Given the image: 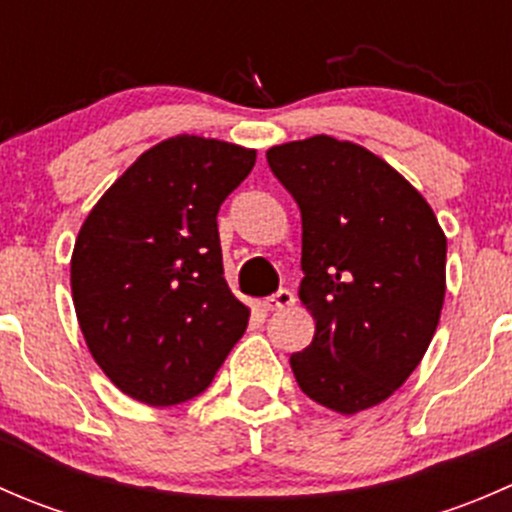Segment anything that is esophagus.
<instances>
[{
	"label": "esophagus",
	"instance_id": "obj_1",
	"mask_svg": "<svg viewBox=\"0 0 512 512\" xmlns=\"http://www.w3.org/2000/svg\"><path fill=\"white\" fill-rule=\"evenodd\" d=\"M292 304H294V294L289 292V289H280V292H275L272 297L262 299V307H265L267 312H277V309L292 307Z\"/></svg>",
	"mask_w": 512,
	"mask_h": 512
}]
</instances>
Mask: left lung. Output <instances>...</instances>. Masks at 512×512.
<instances>
[{
    "label": "left lung",
    "mask_w": 512,
    "mask_h": 512,
    "mask_svg": "<svg viewBox=\"0 0 512 512\" xmlns=\"http://www.w3.org/2000/svg\"><path fill=\"white\" fill-rule=\"evenodd\" d=\"M302 213L299 299L314 339L292 354L299 389L352 416L421 364L446 297V235L421 193L352 141L312 136L267 151Z\"/></svg>",
    "instance_id": "left-lung-1"
}]
</instances>
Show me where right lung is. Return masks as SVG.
Masks as SVG:
<instances>
[{
	"mask_svg": "<svg viewBox=\"0 0 512 512\" xmlns=\"http://www.w3.org/2000/svg\"><path fill=\"white\" fill-rule=\"evenodd\" d=\"M257 151L203 136L160 141L101 195L71 255L76 319L131 399L175 406L213 381L250 309L223 277L218 210Z\"/></svg>",
	"mask_w": 512,
	"mask_h": 512,
	"instance_id": "right-lung-1",
	"label": "right lung"
}]
</instances>
